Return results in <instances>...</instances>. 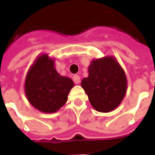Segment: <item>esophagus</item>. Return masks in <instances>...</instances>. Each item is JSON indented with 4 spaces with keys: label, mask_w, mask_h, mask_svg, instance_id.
Listing matches in <instances>:
<instances>
[{
    "label": "esophagus",
    "mask_w": 155,
    "mask_h": 155,
    "mask_svg": "<svg viewBox=\"0 0 155 155\" xmlns=\"http://www.w3.org/2000/svg\"><path fill=\"white\" fill-rule=\"evenodd\" d=\"M73 81H74L75 84H80V82H81V77L79 75H77V74H75V75L73 76Z\"/></svg>",
    "instance_id": "obj_1"
}]
</instances>
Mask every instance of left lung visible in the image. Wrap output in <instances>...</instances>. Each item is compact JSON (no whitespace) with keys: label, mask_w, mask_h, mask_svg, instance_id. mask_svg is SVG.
<instances>
[{"label":"left lung","mask_w":155,"mask_h":155,"mask_svg":"<svg viewBox=\"0 0 155 155\" xmlns=\"http://www.w3.org/2000/svg\"><path fill=\"white\" fill-rule=\"evenodd\" d=\"M89 75L81 86L95 110L108 113L115 110L127 91V77L119 61L113 55L93 59L88 67Z\"/></svg>","instance_id":"8db88e82"}]
</instances>
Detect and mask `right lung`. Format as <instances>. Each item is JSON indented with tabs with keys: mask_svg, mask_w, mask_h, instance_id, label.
<instances>
[{
	"mask_svg": "<svg viewBox=\"0 0 155 155\" xmlns=\"http://www.w3.org/2000/svg\"><path fill=\"white\" fill-rule=\"evenodd\" d=\"M74 82L62 76L54 67V59L46 53L39 54L30 66L24 84L29 103L45 114L58 111L68 100Z\"/></svg>",
	"mask_w": 155,
	"mask_h": 155,
	"instance_id": "right-lung-1",
	"label": "right lung"
}]
</instances>
